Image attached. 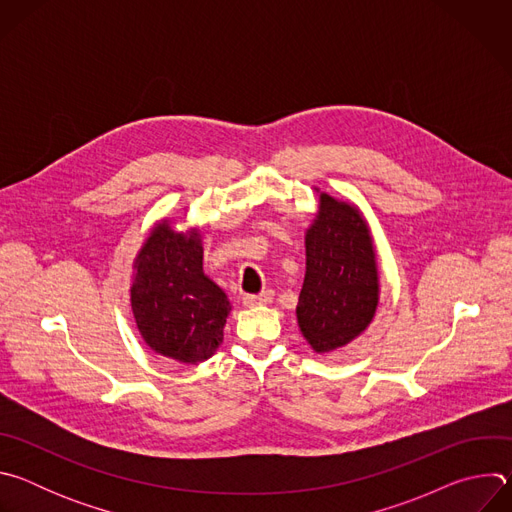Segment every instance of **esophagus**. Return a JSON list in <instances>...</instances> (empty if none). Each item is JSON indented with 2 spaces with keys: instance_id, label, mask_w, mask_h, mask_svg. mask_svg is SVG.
I'll return each instance as SVG.
<instances>
[{
  "instance_id": "esophagus-1",
  "label": "esophagus",
  "mask_w": 512,
  "mask_h": 512,
  "mask_svg": "<svg viewBox=\"0 0 512 512\" xmlns=\"http://www.w3.org/2000/svg\"><path fill=\"white\" fill-rule=\"evenodd\" d=\"M271 300H273L271 291H263V294H259V296H245V298H243V306H245V308L267 306V304H271Z\"/></svg>"
}]
</instances>
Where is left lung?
Here are the masks:
<instances>
[{"mask_svg":"<svg viewBox=\"0 0 512 512\" xmlns=\"http://www.w3.org/2000/svg\"><path fill=\"white\" fill-rule=\"evenodd\" d=\"M320 192V188H316ZM381 296L373 235L360 208L320 192L306 231V277L296 308L314 352L328 354L369 328Z\"/></svg>","mask_w":512,"mask_h":512,"instance_id":"left-lung-1","label":"left lung"}]
</instances>
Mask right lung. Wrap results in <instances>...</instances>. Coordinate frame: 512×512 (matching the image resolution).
I'll list each match as a JSON object with an SVG mask.
<instances>
[{
    "label": "right lung",
    "instance_id": "add662e5",
    "mask_svg": "<svg viewBox=\"0 0 512 512\" xmlns=\"http://www.w3.org/2000/svg\"><path fill=\"white\" fill-rule=\"evenodd\" d=\"M129 294L137 330L156 354L198 364L221 346L231 302L202 269L200 229L156 223L133 259Z\"/></svg>",
    "mask_w": 512,
    "mask_h": 512
}]
</instances>
